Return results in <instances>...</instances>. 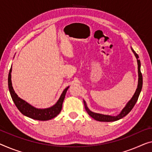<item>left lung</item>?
<instances>
[{"instance_id":"obj_1","label":"left lung","mask_w":152,"mask_h":152,"mask_svg":"<svg viewBox=\"0 0 152 152\" xmlns=\"http://www.w3.org/2000/svg\"><path fill=\"white\" fill-rule=\"evenodd\" d=\"M131 50L134 53V56H136L137 60V64H138V75H139V79H138V85L137 88L136 89V91L134 94L133 95L132 98H131L130 100L128 101V102L126 104L123 109L121 110V111L120 112L119 115H116V116H111V115H103V114H99V113H96L94 112L91 111L89 109V108L87 107V104H86V102L83 99L84 105H85V108L86 111L87 112L88 114H89L92 118H94L95 120H97V121H106V122H110V121H117V120L121 119L123 118L128 114L131 111V110L132 109L135 104L137 103L138 100V98H139V96L140 95V93L142 89V74L141 72V61L139 59V55L135 53V51L133 50L132 48H131Z\"/></svg>"}]
</instances>
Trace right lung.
<instances>
[{
  "instance_id": "add662e5",
  "label": "right lung",
  "mask_w": 152,
  "mask_h": 152,
  "mask_svg": "<svg viewBox=\"0 0 152 152\" xmlns=\"http://www.w3.org/2000/svg\"><path fill=\"white\" fill-rule=\"evenodd\" d=\"M11 71H12V67H11L8 76L9 90H10L11 98H12L13 102L16 106L18 109L22 114L26 117H30L31 119L39 120V121H48V120L54 118L59 114L61 110L65 94H66L67 91L69 87H66L63 90L59 99H58L55 104L46 108H37L34 107L33 106L31 105L30 104H28L25 100L20 98L15 94V91L13 88L12 83H11Z\"/></svg>"
}]
</instances>
